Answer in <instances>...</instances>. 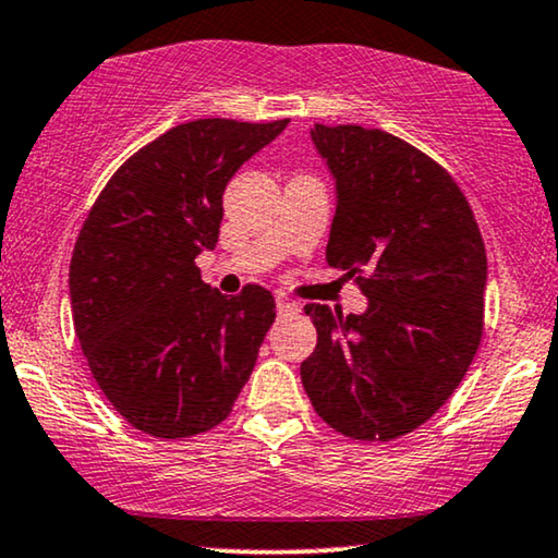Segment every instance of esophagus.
Returning a JSON list of instances; mask_svg holds the SVG:
<instances>
[{
	"label": "esophagus",
	"instance_id": "obj_1",
	"mask_svg": "<svg viewBox=\"0 0 558 558\" xmlns=\"http://www.w3.org/2000/svg\"><path fill=\"white\" fill-rule=\"evenodd\" d=\"M275 306H278V314H295V311H299V303H291L286 299L275 301Z\"/></svg>",
	"mask_w": 558,
	"mask_h": 558
}]
</instances>
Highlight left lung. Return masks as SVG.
Here are the masks:
<instances>
[{
    "instance_id": "1",
    "label": "left lung",
    "mask_w": 558,
    "mask_h": 558,
    "mask_svg": "<svg viewBox=\"0 0 558 558\" xmlns=\"http://www.w3.org/2000/svg\"><path fill=\"white\" fill-rule=\"evenodd\" d=\"M337 191L326 259L356 275L367 308L306 303L311 405L339 434L390 441L457 390L482 339L487 255L464 193L441 166L383 130H311Z\"/></svg>"
}]
</instances>
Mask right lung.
<instances>
[{
  "label": "right lung",
  "mask_w": 558,
  "mask_h": 558,
  "mask_svg": "<svg viewBox=\"0 0 558 558\" xmlns=\"http://www.w3.org/2000/svg\"><path fill=\"white\" fill-rule=\"evenodd\" d=\"M286 128L178 124L111 175L81 229L69 272L76 337L109 403L155 439L225 421L275 322L270 291L227 299L193 259L217 247L227 183Z\"/></svg>",
  "instance_id": "add662e5"
}]
</instances>
